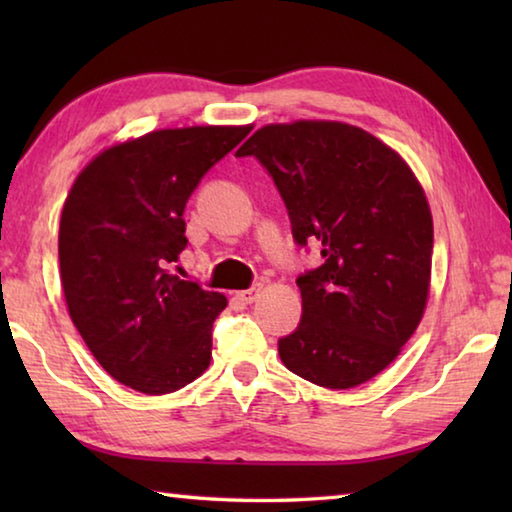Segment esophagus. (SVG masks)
<instances>
[{
  "mask_svg": "<svg viewBox=\"0 0 512 512\" xmlns=\"http://www.w3.org/2000/svg\"><path fill=\"white\" fill-rule=\"evenodd\" d=\"M259 293H262V284H253V287L246 291H237L235 298L244 302V305H250V302H255L259 298Z\"/></svg>",
  "mask_w": 512,
  "mask_h": 512,
  "instance_id": "obj_1",
  "label": "esophagus"
}]
</instances>
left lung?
Returning a JSON list of instances; mask_svg holds the SVG:
<instances>
[{
	"label": "left lung",
	"instance_id": "8db88e82",
	"mask_svg": "<svg viewBox=\"0 0 512 512\" xmlns=\"http://www.w3.org/2000/svg\"><path fill=\"white\" fill-rule=\"evenodd\" d=\"M268 171L298 246L323 264L298 275L302 318L277 341L311 384L352 388L384 370L424 314L433 223L413 171L377 137L341 121L259 128L237 151Z\"/></svg>",
	"mask_w": 512,
	"mask_h": 512
}]
</instances>
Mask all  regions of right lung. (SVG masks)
<instances>
[{
    "instance_id": "right-lung-1",
    "label": "right lung",
    "mask_w": 512,
    "mask_h": 512,
    "mask_svg": "<svg viewBox=\"0 0 512 512\" xmlns=\"http://www.w3.org/2000/svg\"><path fill=\"white\" fill-rule=\"evenodd\" d=\"M250 126L153 131L97 155L60 216L69 316L108 375L146 395L192 384L210 366L212 323L228 305L171 273L187 248L185 205Z\"/></svg>"
}]
</instances>
